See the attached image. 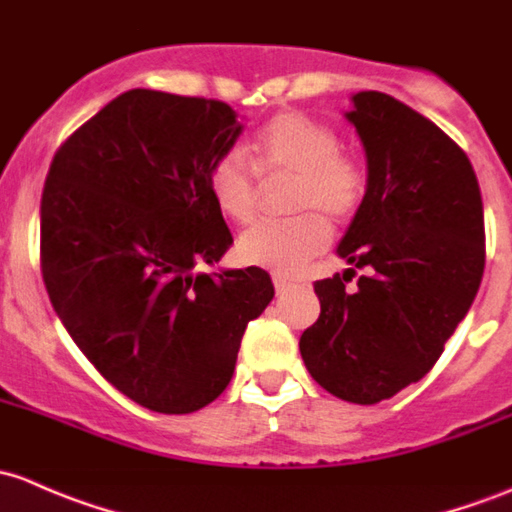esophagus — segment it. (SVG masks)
Wrapping results in <instances>:
<instances>
[{"label":"esophagus","mask_w":512,"mask_h":512,"mask_svg":"<svg viewBox=\"0 0 512 512\" xmlns=\"http://www.w3.org/2000/svg\"><path fill=\"white\" fill-rule=\"evenodd\" d=\"M273 288H276V293L281 295V293H286L288 288H291V281H288L286 276H278V273H276V276H273Z\"/></svg>","instance_id":"esophagus-1"}]
</instances>
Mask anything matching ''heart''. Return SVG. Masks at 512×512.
I'll return each mask as SVG.
<instances>
[{
  "label": "heart",
  "mask_w": 512,
  "mask_h": 512,
  "mask_svg": "<svg viewBox=\"0 0 512 512\" xmlns=\"http://www.w3.org/2000/svg\"><path fill=\"white\" fill-rule=\"evenodd\" d=\"M254 160L261 175H293L288 209L300 212L286 221H266L244 231L236 244L249 266L293 276L330 244V219L357 212L367 189V175L357 160L340 152V135L328 123L303 113H281L254 138ZM209 194L231 221L254 219L258 209L256 172L239 152H224L209 170Z\"/></svg>",
  "instance_id": "obj_1"
}]
</instances>
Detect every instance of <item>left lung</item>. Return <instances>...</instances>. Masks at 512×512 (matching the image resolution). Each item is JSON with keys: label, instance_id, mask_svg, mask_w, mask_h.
<instances>
[{"label": "left lung", "instance_id": "left-lung-1", "mask_svg": "<svg viewBox=\"0 0 512 512\" xmlns=\"http://www.w3.org/2000/svg\"><path fill=\"white\" fill-rule=\"evenodd\" d=\"M347 110L367 157V189L337 256L367 267L315 283L320 318L300 335L310 377L352 404L419 382L444 352L483 278L486 231L476 172L444 130L379 91Z\"/></svg>", "mask_w": 512, "mask_h": 512}]
</instances>
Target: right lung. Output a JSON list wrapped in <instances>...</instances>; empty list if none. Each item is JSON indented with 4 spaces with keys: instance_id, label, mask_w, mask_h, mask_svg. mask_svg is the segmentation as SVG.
I'll return each instance as SVG.
<instances>
[{
    "instance_id": "right-lung-1",
    "label": "right lung",
    "mask_w": 512,
    "mask_h": 512,
    "mask_svg": "<svg viewBox=\"0 0 512 512\" xmlns=\"http://www.w3.org/2000/svg\"><path fill=\"white\" fill-rule=\"evenodd\" d=\"M241 133L221 100L135 88L63 142L46 177L51 305L96 370L152 412L212 404L273 300L263 268L202 271L234 244L207 179Z\"/></svg>"
}]
</instances>
